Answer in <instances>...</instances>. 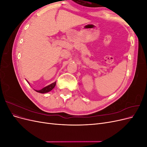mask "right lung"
<instances>
[{
    "instance_id": "right-lung-1",
    "label": "right lung",
    "mask_w": 147,
    "mask_h": 147,
    "mask_svg": "<svg viewBox=\"0 0 147 147\" xmlns=\"http://www.w3.org/2000/svg\"><path fill=\"white\" fill-rule=\"evenodd\" d=\"M28 82V83L29 84V82L28 80H26ZM56 82H55L54 83H53L50 84H49V85L43 88L42 90H35V91H37L38 92L40 93H42V94H44V93H47L48 92H50V91H51L53 88H55V86H56Z\"/></svg>"
}]
</instances>
